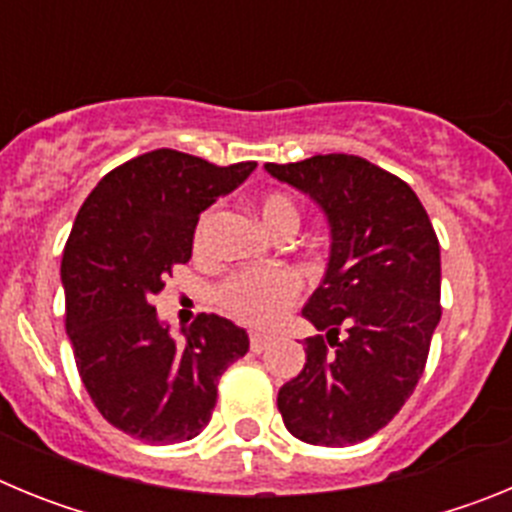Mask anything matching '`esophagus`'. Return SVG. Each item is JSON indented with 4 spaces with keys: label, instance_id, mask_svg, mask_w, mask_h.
Here are the masks:
<instances>
[{
    "label": "esophagus",
    "instance_id": "34e87169",
    "mask_svg": "<svg viewBox=\"0 0 512 512\" xmlns=\"http://www.w3.org/2000/svg\"><path fill=\"white\" fill-rule=\"evenodd\" d=\"M271 343V336H264V333H251V351L253 354H261L266 346Z\"/></svg>",
    "mask_w": 512,
    "mask_h": 512
}]
</instances>
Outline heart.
Returning <instances> with one entry per match:
<instances>
[{
	"mask_svg": "<svg viewBox=\"0 0 512 512\" xmlns=\"http://www.w3.org/2000/svg\"><path fill=\"white\" fill-rule=\"evenodd\" d=\"M261 223L274 235L295 233L300 225V210L295 200L284 192H269L259 202ZM215 225V210H207L194 230V251L202 253ZM300 295V282L287 269H246L230 274L215 289L217 305L228 315L253 328H266L277 323L279 315L287 310Z\"/></svg>",
	"mask_w": 512,
	"mask_h": 512,
	"instance_id": "obj_1",
	"label": "heart"
}]
</instances>
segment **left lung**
Returning a JSON list of instances; mask_svg holds the SVG:
<instances>
[{"mask_svg":"<svg viewBox=\"0 0 512 512\" xmlns=\"http://www.w3.org/2000/svg\"><path fill=\"white\" fill-rule=\"evenodd\" d=\"M266 171L310 194L330 225L328 269L302 307L329 343L305 338L307 361L277 408L287 431L312 446L366 441L400 413L428 361L441 320L436 230L400 176L361 156L328 153Z\"/></svg>","mask_w":512,"mask_h":512,"instance_id":"8db88e82","label":"left lung"}]
</instances>
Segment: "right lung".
I'll list each match as a JSON object with an SVG mask.
<instances>
[{"mask_svg": "<svg viewBox=\"0 0 512 512\" xmlns=\"http://www.w3.org/2000/svg\"><path fill=\"white\" fill-rule=\"evenodd\" d=\"M253 169L158 148L104 174L76 215L61 261L66 333L92 402L128 436L179 443L202 433L217 379L246 356V330L205 312L176 343L153 295L192 259L200 212Z\"/></svg>", "mask_w": 512, "mask_h": 512, "instance_id": "add662e5", "label": "right lung"}]
</instances>
